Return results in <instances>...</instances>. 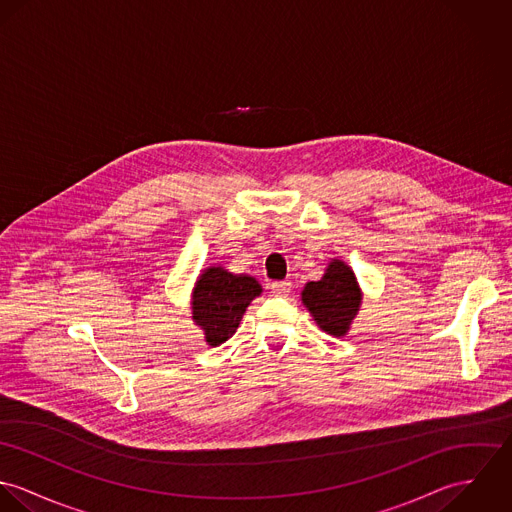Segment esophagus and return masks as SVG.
I'll list each match as a JSON object with an SVG mask.
<instances>
[{
	"label": "esophagus",
	"instance_id": "1",
	"mask_svg": "<svg viewBox=\"0 0 512 512\" xmlns=\"http://www.w3.org/2000/svg\"><path fill=\"white\" fill-rule=\"evenodd\" d=\"M270 290H272L274 295L286 297V295H290V292H292V282H290V280H284V282H274V284L270 286Z\"/></svg>",
	"mask_w": 512,
	"mask_h": 512
}]
</instances>
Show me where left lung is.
<instances>
[{"label":"left lung","instance_id":"left-lung-1","mask_svg":"<svg viewBox=\"0 0 512 512\" xmlns=\"http://www.w3.org/2000/svg\"><path fill=\"white\" fill-rule=\"evenodd\" d=\"M301 303L321 331L331 337H345L361 311L363 290L353 268L333 258L321 280L303 286Z\"/></svg>","mask_w":512,"mask_h":512}]
</instances>
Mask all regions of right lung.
I'll use <instances>...</instances> for the list:
<instances>
[{"label": "right lung", "mask_w": 512, "mask_h": 512, "mask_svg": "<svg viewBox=\"0 0 512 512\" xmlns=\"http://www.w3.org/2000/svg\"><path fill=\"white\" fill-rule=\"evenodd\" d=\"M262 295L254 276L232 274L222 264L205 268L191 292V319L203 331L207 345L219 347L228 341L252 299Z\"/></svg>", "instance_id": "obj_1"}]
</instances>
